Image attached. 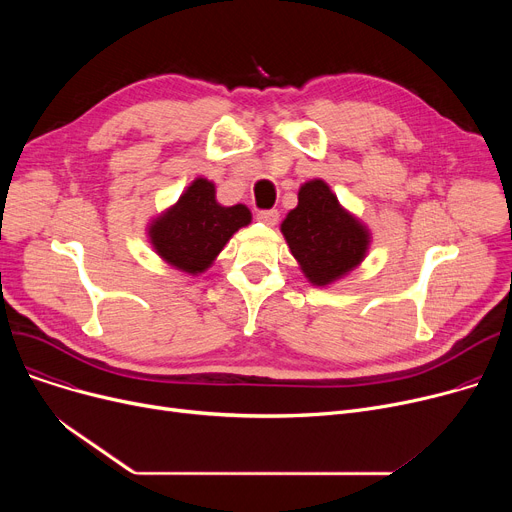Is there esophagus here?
<instances>
[{
	"mask_svg": "<svg viewBox=\"0 0 512 512\" xmlns=\"http://www.w3.org/2000/svg\"><path fill=\"white\" fill-rule=\"evenodd\" d=\"M257 220L265 226H276L280 220V213H278V209H265V211L257 213Z\"/></svg>",
	"mask_w": 512,
	"mask_h": 512,
	"instance_id": "34e87169",
	"label": "esophagus"
}]
</instances>
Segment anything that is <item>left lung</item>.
<instances>
[{
  "mask_svg": "<svg viewBox=\"0 0 512 512\" xmlns=\"http://www.w3.org/2000/svg\"><path fill=\"white\" fill-rule=\"evenodd\" d=\"M280 230L313 286H330L351 274L371 245L369 228L319 178L299 188V205L288 211Z\"/></svg>",
  "mask_w": 512,
  "mask_h": 512,
  "instance_id": "1",
  "label": "left lung"
}]
</instances>
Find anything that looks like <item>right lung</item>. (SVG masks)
<instances>
[{
    "label": "right lung",
    "instance_id": "1",
    "mask_svg": "<svg viewBox=\"0 0 512 512\" xmlns=\"http://www.w3.org/2000/svg\"><path fill=\"white\" fill-rule=\"evenodd\" d=\"M247 205L224 207L215 199V184L195 178L180 199L147 226L153 251L184 274H203L234 232L251 224Z\"/></svg>",
    "mask_w": 512,
    "mask_h": 512
}]
</instances>
